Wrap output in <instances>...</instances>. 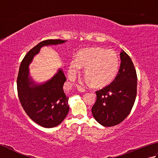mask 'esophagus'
Listing matches in <instances>:
<instances>
[{
  "instance_id": "esophagus-1",
  "label": "esophagus",
  "mask_w": 158,
  "mask_h": 158,
  "mask_svg": "<svg viewBox=\"0 0 158 158\" xmlns=\"http://www.w3.org/2000/svg\"><path fill=\"white\" fill-rule=\"evenodd\" d=\"M77 89L79 90V92H85L86 90L84 88H83L82 86H81L80 85H77Z\"/></svg>"
}]
</instances>
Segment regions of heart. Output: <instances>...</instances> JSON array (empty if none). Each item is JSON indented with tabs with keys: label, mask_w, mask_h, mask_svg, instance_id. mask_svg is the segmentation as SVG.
Masks as SVG:
<instances>
[{
	"label": "heart",
	"mask_w": 158,
	"mask_h": 158,
	"mask_svg": "<svg viewBox=\"0 0 158 158\" xmlns=\"http://www.w3.org/2000/svg\"><path fill=\"white\" fill-rule=\"evenodd\" d=\"M85 69V74L94 85L104 87L111 83L118 72L119 59L112 49L92 48L80 50L77 60L70 62L69 71L73 76Z\"/></svg>",
	"instance_id": "1"
}]
</instances>
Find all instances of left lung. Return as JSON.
<instances>
[{
    "label": "left lung",
    "instance_id": "left-lung-1",
    "mask_svg": "<svg viewBox=\"0 0 158 158\" xmlns=\"http://www.w3.org/2000/svg\"><path fill=\"white\" fill-rule=\"evenodd\" d=\"M118 73L113 81L96 92V101L92 108V115L101 125H117L129 115L137 93V75L132 60L122 50Z\"/></svg>",
    "mask_w": 158,
    "mask_h": 158
}]
</instances>
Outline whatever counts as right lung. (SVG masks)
<instances>
[{
    "label": "right lung",
    "mask_w": 158,
    "mask_h": 158,
    "mask_svg": "<svg viewBox=\"0 0 158 158\" xmlns=\"http://www.w3.org/2000/svg\"><path fill=\"white\" fill-rule=\"evenodd\" d=\"M64 42L61 39H49L39 43L24 56L19 69L17 89L19 102L30 118L44 127L58 126L69 113V97L63 89L66 79L60 69L48 82L36 85L28 77V65L43 46Z\"/></svg>",
    "instance_id": "add662e5"
}]
</instances>
